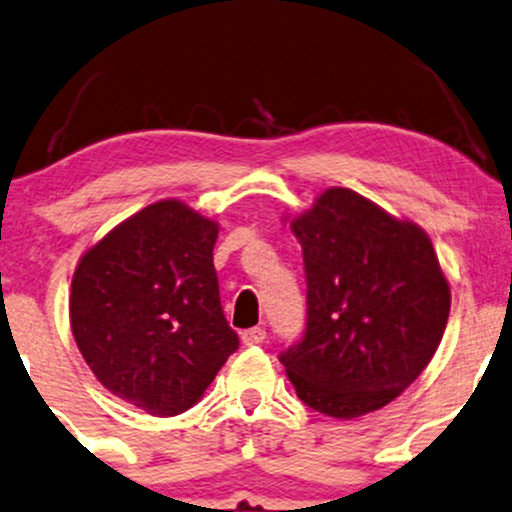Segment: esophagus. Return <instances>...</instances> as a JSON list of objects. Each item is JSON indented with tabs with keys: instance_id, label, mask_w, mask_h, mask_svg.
<instances>
[{
	"instance_id": "obj_1",
	"label": "esophagus",
	"mask_w": 512,
	"mask_h": 512,
	"mask_svg": "<svg viewBox=\"0 0 512 512\" xmlns=\"http://www.w3.org/2000/svg\"><path fill=\"white\" fill-rule=\"evenodd\" d=\"M263 342H266V330H263V327H251V330L242 332V344L246 346H256Z\"/></svg>"
}]
</instances>
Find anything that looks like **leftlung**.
Wrapping results in <instances>:
<instances>
[{"mask_svg":"<svg viewBox=\"0 0 512 512\" xmlns=\"http://www.w3.org/2000/svg\"><path fill=\"white\" fill-rule=\"evenodd\" d=\"M292 230L308 320L280 361L296 396L337 420L384 408L427 368L449 320L451 287L432 239L346 187L325 189Z\"/></svg>","mask_w":512,"mask_h":512,"instance_id":"left-lung-1","label":"left lung"}]
</instances>
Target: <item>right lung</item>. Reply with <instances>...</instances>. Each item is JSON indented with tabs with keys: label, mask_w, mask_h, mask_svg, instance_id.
<instances>
[{
	"label": "right lung",
	"mask_w": 512,
	"mask_h": 512,
	"mask_svg": "<svg viewBox=\"0 0 512 512\" xmlns=\"http://www.w3.org/2000/svg\"><path fill=\"white\" fill-rule=\"evenodd\" d=\"M216 220L180 199L125 218L75 266L68 313L99 382L149 415L192 408L239 339L220 308Z\"/></svg>",
	"instance_id": "right-lung-1"
}]
</instances>
